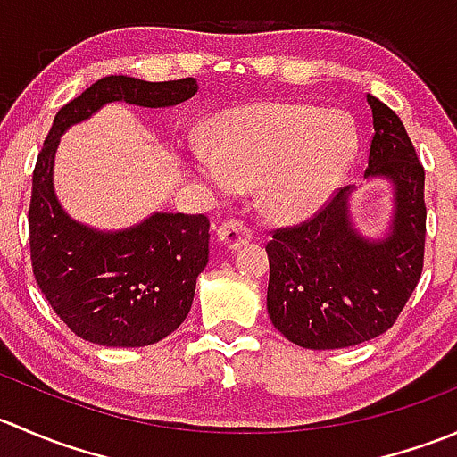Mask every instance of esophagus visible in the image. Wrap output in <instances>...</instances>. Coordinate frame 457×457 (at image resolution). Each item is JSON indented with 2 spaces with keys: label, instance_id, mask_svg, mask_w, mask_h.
<instances>
[{
  "label": "esophagus",
  "instance_id": "1",
  "mask_svg": "<svg viewBox=\"0 0 457 457\" xmlns=\"http://www.w3.org/2000/svg\"><path fill=\"white\" fill-rule=\"evenodd\" d=\"M216 238H219V243L225 247V250L237 252L241 250L245 243H250L252 232L247 229L245 223L232 219V220H225L223 225H219V229H216Z\"/></svg>",
  "mask_w": 457,
  "mask_h": 457
}]
</instances>
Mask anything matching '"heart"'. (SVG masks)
Wrapping results in <instances>:
<instances>
[{"label":"heart","mask_w":457,"mask_h":457,"mask_svg":"<svg viewBox=\"0 0 457 457\" xmlns=\"http://www.w3.org/2000/svg\"><path fill=\"white\" fill-rule=\"evenodd\" d=\"M207 143L210 154L195 156L190 165L216 196L256 186L267 219L298 223L343 181L356 150V128L338 110L254 104L212 119Z\"/></svg>","instance_id":"b5f03b06"}]
</instances>
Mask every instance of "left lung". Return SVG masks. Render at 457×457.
I'll use <instances>...</instances> for the list:
<instances>
[{
	"instance_id": "8db88e82",
	"label": "left lung",
	"mask_w": 457,
	"mask_h": 457,
	"mask_svg": "<svg viewBox=\"0 0 457 457\" xmlns=\"http://www.w3.org/2000/svg\"><path fill=\"white\" fill-rule=\"evenodd\" d=\"M373 117L365 177L394 183V219L382 238H365L349 219L343 187L312 219L278 228L267 243V312L276 329L305 349H343L385 334L425 265V168L403 121L367 95Z\"/></svg>"
}]
</instances>
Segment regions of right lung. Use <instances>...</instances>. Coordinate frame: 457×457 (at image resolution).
Masks as SVG:
<instances>
[{
    "label": "right lung",
    "instance_id": "add662e5",
    "mask_svg": "<svg viewBox=\"0 0 457 457\" xmlns=\"http://www.w3.org/2000/svg\"><path fill=\"white\" fill-rule=\"evenodd\" d=\"M195 77L141 81L110 75L68 101L54 117L32 172L30 261L54 314L79 338L104 347H145L172 334L192 307L207 265L205 214H152L123 232H96L72 220L53 187L59 137L110 101L168 108L196 95Z\"/></svg>",
    "mask_w": 457,
    "mask_h": 457
}]
</instances>
